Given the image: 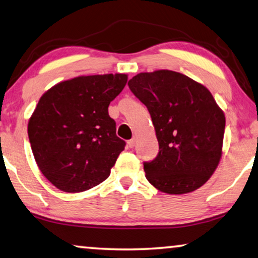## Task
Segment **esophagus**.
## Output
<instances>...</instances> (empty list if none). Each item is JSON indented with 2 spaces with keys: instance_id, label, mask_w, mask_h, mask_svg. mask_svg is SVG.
<instances>
[{
  "instance_id": "1",
  "label": "esophagus",
  "mask_w": 258,
  "mask_h": 258,
  "mask_svg": "<svg viewBox=\"0 0 258 258\" xmlns=\"http://www.w3.org/2000/svg\"><path fill=\"white\" fill-rule=\"evenodd\" d=\"M127 145H128L130 148H133V147L137 145V138H132V139H131V140H128Z\"/></svg>"
}]
</instances>
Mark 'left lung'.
<instances>
[{
    "instance_id": "1",
    "label": "left lung",
    "mask_w": 258,
    "mask_h": 258,
    "mask_svg": "<svg viewBox=\"0 0 258 258\" xmlns=\"http://www.w3.org/2000/svg\"><path fill=\"white\" fill-rule=\"evenodd\" d=\"M128 87L148 109L159 146L157 157L144 164L147 180L171 195L203 186L222 158L225 131L209 89L170 70L139 73Z\"/></svg>"
}]
</instances>
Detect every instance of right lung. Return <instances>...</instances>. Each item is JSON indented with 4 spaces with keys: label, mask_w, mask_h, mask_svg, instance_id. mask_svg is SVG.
Returning <instances> with one entry per match:
<instances>
[{
    "label": "right lung",
    "mask_w": 258,
    "mask_h": 258,
    "mask_svg": "<svg viewBox=\"0 0 258 258\" xmlns=\"http://www.w3.org/2000/svg\"><path fill=\"white\" fill-rule=\"evenodd\" d=\"M127 79L125 73L79 76L40 97L28 139L40 171L56 188L80 193L110 175L125 141L116 136L108 108Z\"/></svg>",
    "instance_id": "obj_1"
}]
</instances>
